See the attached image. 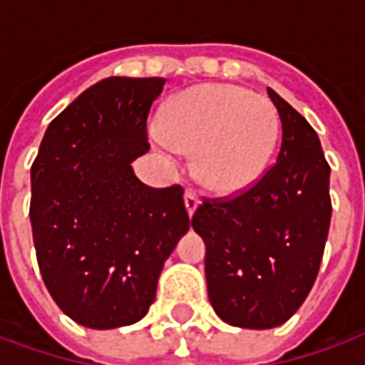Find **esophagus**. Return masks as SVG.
<instances>
[{
  "mask_svg": "<svg viewBox=\"0 0 365 365\" xmlns=\"http://www.w3.org/2000/svg\"><path fill=\"white\" fill-rule=\"evenodd\" d=\"M183 203H185V209H187V215H193L195 213V209L200 205V200H197V193L193 190L185 191V195H183Z\"/></svg>",
  "mask_w": 365,
  "mask_h": 365,
  "instance_id": "esophagus-1",
  "label": "esophagus"
}]
</instances>
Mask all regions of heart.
Wrapping results in <instances>:
<instances>
[{
	"mask_svg": "<svg viewBox=\"0 0 365 365\" xmlns=\"http://www.w3.org/2000/svg\"><path fill=\"white\" fill-rule=\"evenodd\" d=\"M279 126L267 98L241 86L209 83L182 91L165 104L154 142L162 152L195 154L197 182L229 197L261 178L277 146Z\"/></svg>",
	"mask_w": 365,
	"mask_h": 365,
	"instance_id": "obj_1",
	"label": "heart"
}]
</instances>
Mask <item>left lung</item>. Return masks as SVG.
<instances>
[{
	"instance_id": "obj_1",
	"label": "left lung",
	"mask_w": 365,
	"mask_h": 365,
	"mask_svg": "<svg viewBox=\"0 0 365 365\" xmlns=\"http://www.w3.org/2000/svg\"><path fill=\"white\" fill-rule=\"evenodd\" d=\"M282 122L277 162L233 200H203L191 227L205 243L209 302L231 326L269 330L307 300L332 217L330 165L314 128L269 88Z\"/></svg>"
}]
</instances>
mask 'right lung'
I'll return each mask as SVG.
<instances>
[{
    "label": "right lung",
    "instance_id": "right-lung-1",
    "mask_svg": "<svg viewBox=\"0 0 365 365\" xmlns=\"http://www.w3.org/2000/svg\"><path fill=\"white\" fill-rule=\"evenodd\" d=\"M165 78L110 76L51 122L31 165L41 277L76 324L110 330L146 316L165 259L190 229L180 185L142 183L132 162Z\"/></svg>",
    "mask_w": 365,
    "mask_h": 365
}]
</instances>
